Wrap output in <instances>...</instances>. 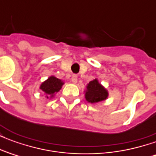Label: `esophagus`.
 <instances>
[{"mask_svg":"<svg viewBox=\"0 0 156 156\" xmlns=\"http://www.w3.org/2000/svg\"><path fill=\"white\" fill-rule=\"evenodd\" d=\"M72 82H73V83H76L78 82V76H77V75H73V77H72Z\"/></svg>","mask_w":156,"mask_h":156,"instance_id":"1","label":"esophagus"}]
</instances>
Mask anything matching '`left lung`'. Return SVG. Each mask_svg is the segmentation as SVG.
I'll return each mask as SVG.
<instances>
[{"label": "left lung", "instance_id": "obj_1", "mask_svg": "<svg viewBox=\"0 0 156 156\" xmlns=\"http://www.w3.org/2000/svg\"><path fill=\"white\" fill-rule=\"evenodd\" d=\"M108 97V92L98 82L97 79L91 81L87 86L85 98L88 103L94 104L103 101Z\"/></svg>", "mask_w": 156, "mask_h": 156}]
</instances>
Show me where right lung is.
I'll return each mask as SVG.
<instances>
[{
  "label": "right lung",
  "instance_id": "add662e5",
  "mask_svg": "<svg viewBox=\"0 0 156 156\" xmlns=\"http://www.w3.org/2000/svg\"><path fill=\"white\" fill-rule=\"evenodd\" d=\"M62 84H63V83L60 79L51 76L48 80H46L44 83H41L40 88L44 92L45 94L51 95V97H52L55 93H58L61 89ZM47 98H48V97Z\"/></svg>",
  "mask_w": 156,
  "mask_h": 156
}]
</instances>
